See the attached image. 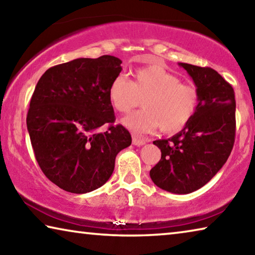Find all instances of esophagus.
<instances>
[{
    "mask_svg": "<svg viewBox=\"0 0 255 255\" xmlns=\"http://www.w3.org/2000/svg\"><path fill=\"white\" fill-rule=\"evenodd\" d=\"M132 144L135 146H141V145L146 144V139H144V138L138 137L137 135H133L132 136Z\"/></svg>",
    "mask_w": 255,
    "mask_h": 255,
    "instance_id": "1",
    "label": "esophagus"
}]
</instances>
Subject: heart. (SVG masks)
Here are the masks:
<instances>
[{"instance_id": "obj_1", "label": "heart", "mask_w": 255, "mask_h": 255, "mask_svg": "<svg viewBox=\"0 0 255 255\" xmlns=\"http://www.w3.org/2000/svg\"><path fill=\"white\" fill-rule=\"evenodd\" d=\"M143 99V110L123 119L124 126L135 132L159 127L163 132H174L187 126L195 116L199 96L192 85L161 65H149L133 73L132 82L124 75L112 80L109 100L117 111L128 114Z\"/></svg>"}]
</instances>
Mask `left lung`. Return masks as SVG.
I'll return each instance as SVG.
<instances>
[{"mask_svg":"<svg viewBox=\"0 0 255 255\" xmlns=\"http://www.w3.org/2000/svg\"><path fill=\"white\" fill-rule=\"evenodd\" d=\"M191 76L199 96L195 116L167 139L154 140L161 159L149 171L165 191L187 195L204 187L226 163L235 141V93L210 67L179 63Z\"/></svg>","mask_w":255,"mask_h":255,"instance_id":"1","label":"left lung"}]
</instances>
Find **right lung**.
Here are the masks:
<instances>
[{
  "label": "right lung",
  "mask_w": 255,
  "mask_h": 255,
  "mask_svg": "<svg viewBox=\"0 0 255 255\" xmlns=\"http://www.w3.org/2000/svg\"><path fill=\"white\" fill-rule=\"evenodd\" d=\"M122 63L110 55L77 58L50 67L36 85L27 116L30 140L41 171L65 191L102 187L117 154L131 144L127 129L112 125L109 86Z\"/></svg>",
  "instance_id": "right-lung-1"
}]
</instances>
